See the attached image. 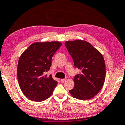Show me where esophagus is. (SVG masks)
Segmentation results:
<instances>
[{
    "instance_id": "esophagus-1",
    "label": "esophagus",
    "mask_w": 125,
    "mask_h": 125,
    "mask_svg": "<svg viewBox=\"0 0 125 125\" xmlns=\"http://www.w3.org/2000/svg\"><path fill=\"white\" fill-rule=\"evenodd\" d=\"M66 79H67L66 78H65V79H61L60 81H61V82H65V80H66Z\"/></svg>"
}]
</instances>
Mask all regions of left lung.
I'll return each mask as SVG.
<instances>
[{
	"label": "left lung",
	"mask_w": 125,
	"mask_h": 125,
	"mask_svg": "<svg viewBox=\"0 0 125 125\" xmlns=\"http://www.w3.org/2000/svg\"><path fill=\"white\" fill-rule=\"evenodd\" d=\"M65 45L73 59L75 68L82 70L74 76V87L69 92L80 100L92 98L104 83L105 65L102 55L85 41H66Z\"/></svg>",
	"instance_id": "obj_1"
}]
</instances>
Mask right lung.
<instances>
[{"label": "right lung", "instance_id": "1", "mask_svg": "<svg viewBox=\"0 0 125 125\" xmlns=\"http://www.w3.org/2000/svg\"><path fill=\"white\" fill-rule=\"evenodd\" d=\"M61 45L59 41L35 42L19 59L17 77L21 91L30 100L45 101L57 84L51 75H45L51 66L52 57Z\"/></svg>", "mask_w": 125, "mask_h": 125}]
</instances>
